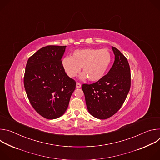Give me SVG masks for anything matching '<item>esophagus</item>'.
<instances>
[{"label":"esophagus","instance_id":"1","mask_svg":"<svg viewBox=\"0 0 160 160\" xmlns=\"http://www.w3.org/2000/svg\"><path fill=\"white\" fill-rule=\"evenodd\" d=\"M76 87H77V88H80V87H81V84H80V83L77 82V84H76Z\"/></svg>","mask_w":160,"mask_h":160}]
</instances>
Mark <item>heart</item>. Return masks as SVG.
I'll return each instance as SVG.
<instances>
[{
    "label": "heart",
    "instance_id": "obj_1",
    "mask_svg": "<svg viewBox=\"0 0 160 160\" xmlns=\"http://www.w3.org/2000/svg\"><path fill=\"white\" fill-rule=\"evenodd\" d=\"M112 56L106 49L87 48L75 51L72 57H66L62 64L66 74L73 78L80 72V78L96 82L101 79L111 62Z\"/></svg>",
    "mask_w": 160,
    "mask_h": 160
}]
</instances>
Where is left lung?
I'll return each instance as SVG.
<instances>
[{"instance_id":"8db88e82","label":"left lung","mask_w":160,"mask_h":160,"mask_svg":"<svg viewBox=\"0 0 160 160\" xmlns=\"http://www.w3.org/2000/svg\"><path fill=\"white\" fill-rule=\"evenodd\" d=\"M112 49L115 61L108 74L96 82L82 85L88 112L101 120L112 117L120 109L131 85L127 59L117 48Z\"/></svg>"}]
</instances>
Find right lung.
Returning <instances> with one entry per match:
<instances>
[{
    "instance_id": "add662e5",
    "label": "right lung",
    "mask_w": 160,
    "mask_h": 160,
    "mask_svg": "<svg viewBox=\"0 0 160 160\" xmlns=\"http://www.w3.org/2000/svg\"><path fill=\"white\" fill-rule=\"evenodd\" d=\"M66 48L43 47L29 58L26 65L24 86L29 101L40 115L49 120L65 112L76 87V82L62 66Z\"/></svg>"
}]
</instances>
